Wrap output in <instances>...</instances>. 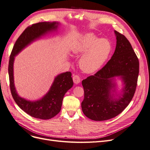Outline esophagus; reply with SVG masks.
I'll list each match as a JSON object with an SVG mask.
<instances>
[{"label":"esophagus","instance_id":"34e87169","mask_svg":"<svg viewBox=\"0 0 150 150\" xmlns=\"http://www.w3.org/2000/svg\"><path fill=\"white\" fill-rule=\"evenodd\" d=\"M73 81L75 83H79L80 82H81V78L80 77L78 76V75H74L73 76Z\"/></svg>","mask_w":150,"mask_h":150}]
</instances>
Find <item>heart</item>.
<instances>
[{"label":"heart","mask_w":150,"mask_h":150,"mask_svg":"<svg viewBox=\"0 0 150 150\" xmlns=\"http://www.w3.org/2000/svg\"><path fill=\"white\" fill-rule=\"evenodd\" d=\"M112 49L110 42L106 39H99L93 33L86 34L72 47L74 54H83L79 65L86 73L98 71L108 58Z\"/></svg>","instance_id":"obj_1"}]
</instances>
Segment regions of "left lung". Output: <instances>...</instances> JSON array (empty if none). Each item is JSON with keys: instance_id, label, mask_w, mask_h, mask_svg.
<instances>
[{"instance_id": "left-lung-1", "label": "left lung", "mask_w": 150, "mask_h": 150, "mask_svg": "<svg viewBox=\"0 0 150 150\" xmlns=\"http://www.w3.org/2000/svg\"><path fill=\"white\" fill-rule=\"evenodd\" d=\"M116 47L111 58L94 75L82 81L84 98L81 103L83 114L96 121L108 120L122 112L132 99L139 73V62L125 35L115 31ZM120 76L125 86L117 99L110 95L115 86L112 80Z\"/></svg>"}]
</instances>
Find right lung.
Listing matches in <instances>:
<instances>
[{"label":"right lung","mask_w":150,"mask_h":150,"mask_svg":"<svg viewBox=\"0 0 150 150\" xmlns=\"http://www.w3.org/2000/svg\"><path fill=\"white\" fill-rule=\"evenodd\" d=\"M58 25L57 22H41L28 26L15 42L10 56L8 69L13 98L23 111L32 117L40 119H51L60 111L64 95L73 85L71 73L66 72L57 76L49 92L40 100L28 101L19 97L16 92L13 80L14 58L26 45L48 31L56 29Z\"/></svg>","instance_id":"add662e5"}]
</instances>
